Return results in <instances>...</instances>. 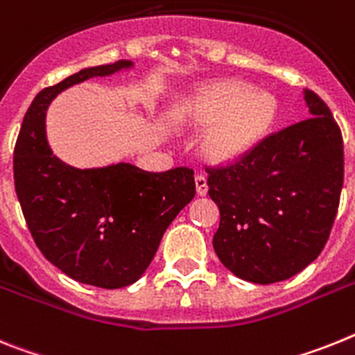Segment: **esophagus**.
<instances>
[{"label":"esophagus","mask_w":355,"mask_h":355,"mask_svg":"<svg viewBox=\"0 0 355 355\" xmlns=\"http://www.w3.org/2000/svg\"><path fill=\"white\" fill-rule=\"evenodd\" d=\"M195 184H196V195H198V196L207 195V191H209L207 178L203 177V175H198V177L195 178Z\"/></svg>","instance_id":"obj_1"}]
</instances>
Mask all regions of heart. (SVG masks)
Segmentation results:
<instances>
[{"label": "heart", "instance_id": "obj_1", "mask_svg": "<svg viewBox=\"0 0 355 355\" xmlns=\"http://www.w3.org/2000/svg\"><path fill=\"white\" fill-rule=\"evenodd\" d=\"M277 101L241 80H220L196 89L177 107L184 125L207 128L203 155L212 162H234L250 152L271 128Z\"/></svg>", "mask_w": 355, "mask_h": 355}]
</instances>
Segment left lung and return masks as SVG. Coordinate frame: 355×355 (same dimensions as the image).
I'll return each mask as SVG.
<instances>
[{
  "mask_svg": "<svg viewBox=\"0 0 355 355\" xmlns=\"http://www.w3.org/2000/svg\"><path fill=\"white\" fill-rule=\"evenodd\" d=\"M311 118L268 135L241 159L209 168L220 207L212 246L223 266L254 284L297 275L323 250L343 187V139L331 109L304 91Z\"/></svg>",
  "mask_w": 355,
  "mask_h": 355,
  "instance_id": "8db88e82",
  "label": "left lung"
}]
</instances>
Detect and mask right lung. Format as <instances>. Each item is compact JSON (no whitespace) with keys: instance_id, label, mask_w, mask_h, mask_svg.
Segmentation results:
<instances>
[{"instance_id":"right-lung-1","label":"right lung","mask_w":355,"mask_h":355,"mask_svg":"<svg viewBox=\"0 0 355 355\" xmlns=\"http://www.w3.org/2000/svg\"><path fill=\"white\" fill-rule=\"evenodd\" d=\"M134 62L85 67L42 89L24 114L14 148L15 193L33 241L67 277L103 289L139 280L169 223L193 200V169L150 173L128 162L78 169L53 155L46 110L57 94Z\"/></svg>"}]
</instances>
